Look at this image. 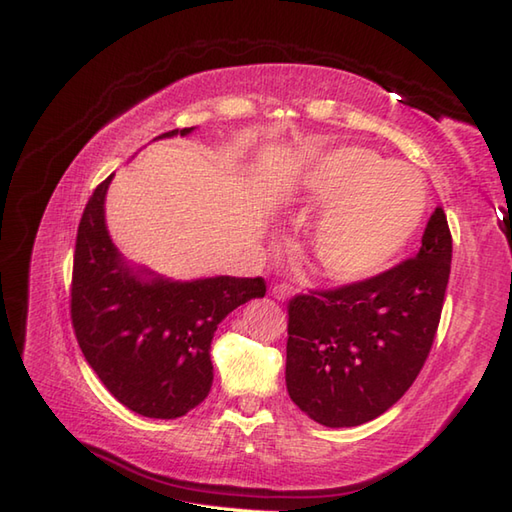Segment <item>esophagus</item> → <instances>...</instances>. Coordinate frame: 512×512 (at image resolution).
<instances>
[{"mask_svg": "<svg viewBox=\"0 0 512 512\" xmlns=\"http://www.w3.org/2000/svg\"><path fill=\"white\" fill-rule=\"evenodd\" d=\"M273 297L279 301H286L292 297V288L288 284H275L273 286Z\"/></svg>", "mask_w": 512, "mask_h": 512, "instance_id": "34e87169", "label": "esophagus"}]
</instances>
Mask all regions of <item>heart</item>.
I'll return each mask as SVG.
<instances>
[{"instance_id": "b5f03b06", "label": "heart", "mask_w": 512, "mask_h": 512, "mask_svg": "<svg viewBox=\"0 0 512 512\" xmlns=\"http://www.w3.org/2000/svg\"><path fill=\"white\" fill-rule=\"evenodd\" d=\"M427 200L420 173L354 145L314 156L295 187L301 209H323L312 246L323 273L339 281L369 279L394 262Z\"/></svg>"}]
</instances>
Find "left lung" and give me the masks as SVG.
I'll return each mask as SVG.
<instances>
[{
    "mask_svg": "<svg viewBox=\"0 0 512 512\" xmlns=\"http://www.w3.org/2000/svg\"><path fill=\"white\" fill-rule=\"evenodd\" d=\"M451 253L438 206L416 257L288 303L286 387L306 416L332 429L358 427L402 398L436 339Z\"/></svg>",
    "mask_w": 512,
    "mask_h": 512,
    "instance_id": "8db88e82",
    "label": "left lung"
}]
</instances>
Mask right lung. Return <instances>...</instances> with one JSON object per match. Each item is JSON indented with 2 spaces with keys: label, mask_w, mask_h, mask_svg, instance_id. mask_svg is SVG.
<instances>
[{
  "label": "right lung",
  "mask_w": 512,
  "mask_h": 512,
  "mask_svg": "<svg viewBox=\"0 0 512 512\" xmlns=\"http://www.w3.org/2000/svg\"><path fill=\"white\" fill-rule=\"evenodd\" d=\"M112 178L114 173L94 189L76 233L74 334L85 361L118 402L145 418L173 420L209 396L217 325L246 301L264 297L266 284L262 277L228 275L173 281L129 264L105 224Z\"/></svg>",
  "instance_id": "1"
}]
</instances>
